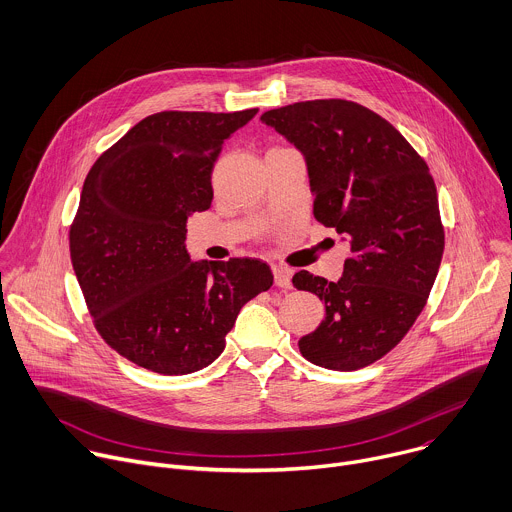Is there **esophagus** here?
Returning a JSON list of instances; mask_svg holds the SVG:
<instances>
[{
    "label": "esophagus",
    "instance_id": "esophagus-1",
    "mask_svg": "<svg viewBox=\"0 0 512 512\" xmlns=\"http://www.w3.org/2000/svg\"><path fill=\"white\" fill-rule=\"evenodd\" d=\"M272 274H274V284L280 288H290V270L284 266H272Z\"/></svg>",
    "mask_w": 512,
    "mask_h": 512
}]
</instances>
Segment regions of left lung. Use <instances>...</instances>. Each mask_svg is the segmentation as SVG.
Segmentation results:
<instances>
[{"label": "left lung", "mask_w": 512, "mask_h": 512, "mask_svg": "<svg viewBox=\"0 0 512 512\" xmlns=\"http://www.w3.org/2000/svg\"><path fill=\"white\" fill-rule=\"evenodd\" d=\"M260 121L302 153L315 218L351 246L337 282L306 270L292 276L325 304L323 323L298 349L325 369H361L424 311L444 254L436 183L403 135L357 102H294Z\"/></svg>", "instance_id": "left-lung-1"}]
</instances>
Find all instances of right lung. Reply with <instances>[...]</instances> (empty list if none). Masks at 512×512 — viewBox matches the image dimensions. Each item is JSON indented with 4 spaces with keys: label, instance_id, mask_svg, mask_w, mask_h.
I'll return each mask as SVG.
<instances>
[{
    "label": "right lung",
    "instance_id": "1",
    "mask_svg": "<svg viewBox=\"0 0 512 512\" xmlns=\"http://www.w3.org/2000/svg\"><path fill=\"white\" fill-rule=\"evenodd\" d=\"M256 113H155L84 179L72 268L100 337L139 367L161 375L208 367L242 306L272 286L262 260L193 262L185 248L187 218L212 206L224 141Z\"/></svg>",
    "mask_w": 512,
    "mask_h": 512
}]
</instances>
